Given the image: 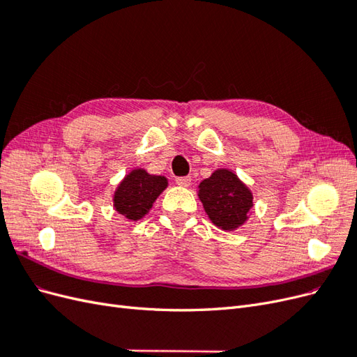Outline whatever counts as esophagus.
<instances>
[{
  "label": "esophagus",
  "mask_w": 357,
  "mask_h": 357,
  "mask_svg": "<svg viewBox=\"0 0 357 357\" xmlns=\"http://www.w3.org/2000/svg\"><path fill=\"white\" fill-rule=\"evenodd\" d=\"M176 183L181 188H189L190 186V177H178V178H176Z\"/></svg>",
  "instance_id": "1"
}]
</instances>
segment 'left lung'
<instances>
[{"mask_svg":"<svg viewBox=\"0 0 357 357\" xmlns=\"http://www.w3.org/2000/svg\"><path fill=\"white\" fill-rule=\"evenodd\" d=\"M198 198L213 225L235 231L250 218L253 193L232 169L218 168L198 185Z\"/></svg>","mask_w":357,"mask_h":357,"instance_id":"obj_1","label":"left lung"}]
</instances>
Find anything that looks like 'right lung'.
Here are the masks:
<instances>
[{"label": "right lung", "instance_id": "add662e5", "mask_svg": "<svg viewBox=\"0 0 357 357\" xmlns=\"http://www.w3.org/2000/svg\"><path fill=\"white\" fill-rule=\"evenodd\" d=\"M167 188V177L150 174L144 168H132L117 185L113 193V207L128 220H142Z\"/></svg>", "mask_w": 357, "mask_h": 357}]
</instances>
